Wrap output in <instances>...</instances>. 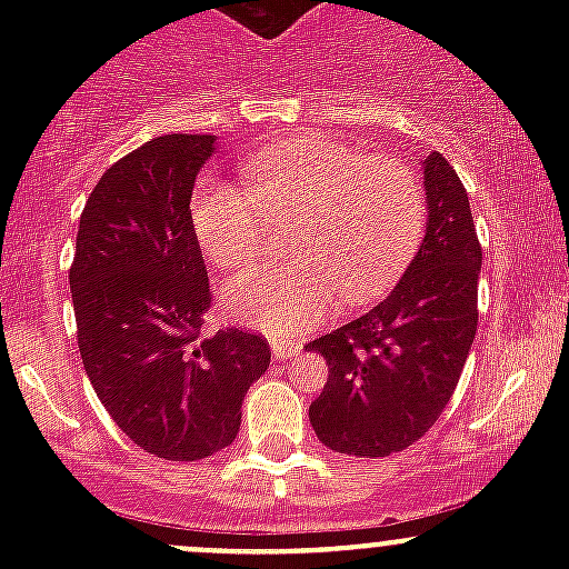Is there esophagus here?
<instances>
[{
  "instance_id": "1",
  "label": "esophagus",
  "mask_w": 569,
  "mask_h": 569,
  "mask_svg": "<svg viewBox=\"0 0 569 569\" xmlns=\"http://www.w3.org/2000/svg\"><path fill=\"white\" fill-rule=\"evenodd\" d=\"M300 352V343L295 341H272V355L274 360H289Z\"/></svg>"
}]
</instances>
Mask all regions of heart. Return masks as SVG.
<instances>
[{
	"label": "heart",
	"instance_id": "b5f03b06",
	"mask_svg": "<svg viewBox=\"0 0 569 569\" xmlns=\"http://www.w3.org/2000/svg\"><path fill=\"white\" fill-rule=\"evenodd\" d=\"M248 189L206 178L192 194V228L214 267L258 256L267 217H302L283 267L233 274L222 302L252 327L291 336L319 325L336 306L375 300L418 250L427 200L399 159H366L325 137H286L242 162Z\"/></svg>",
	"mask_w": 569,
	"mask_h": 569
}]
</instances>
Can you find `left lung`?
I'll return each instance as SVG.
<instances>
[{"label": "left lung", "instance_id": "8db88e82", "mask_svg": "<svg viewBox=\"0 0 569 569\" xmlns=\"http://www.w3.org/2000/svg\"><path fill=\"white\" fill-rule=\"evenodd\" d=\"M427 237L391 295L308 343L327 382L308 407L332 451L388 457L432 429L449 405L479 321L481 244L468 192L443 153L423 159Z\"/></svg>", "mask_w": 569, "mask_h": 569}]
</instances>
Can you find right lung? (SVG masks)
Instances as JSON below:
<instances>
[{
	"instance_id": "obj_1",
	"label": "right lung",
	"mask_w": 569,
	"mask_h": 569,
	"mask_svg": "<svg viewBox=\"0 0 569 569\" xmlns=\"http://www.w3.org/2000/svg\"><path fill=\"white\" fill-rule=\"evenodd\" d=\"M211 153V134H164L118 159L84 203L68 272L96 396L131 443L178 462L233 443L272 355L256 332L203 330L211 289L189 200Z\"/></svg>"
}]
</instances>
